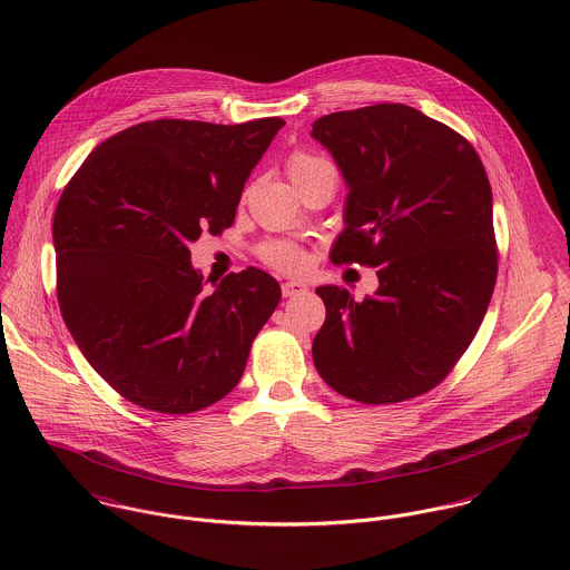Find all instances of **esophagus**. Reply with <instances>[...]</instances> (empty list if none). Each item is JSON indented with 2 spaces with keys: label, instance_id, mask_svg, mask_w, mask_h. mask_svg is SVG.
<instances>
[{
  "label": "esophagus",
  "instance_id": "obj_1",
  "mask_svg": "<svg viewBox=\"0 0 570 570\" xmlns=\"http://www.w3.org/2000/svg\"><path fill=\"white\" fill-rule=\"evenodd\" d=\"M308 288H306V284H302V282H284L282 284V293H284V297H295V295H304Z\"/></svg>",
  "mask_w": 570,
  "mask_h": 570
}]
</instances>
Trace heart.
Returning a JSON list of instances; mask_svg holds the SVG:
<instances>
[{"label": "heart", "instance_id": "1", "mask_svg": "<svg viewBox=\"0 0 570 570\" xmlns=\"http://www.w3.org/2000/svg\"><path fill=\"white\" fill-rule=\"evenodd\" d=\"M322 170H335V168L331 161L315 157V155H306V153H295L288 159V175H291L293 184H299L302 179H306L315 173H322ZM262 255H264L266 264H271L273 268L284 271V273H302L308 266V255L299 246H293L286 242H273V244L264 246Z\"/></svg>", "mask_w": 570, "mask_h": 570}]
</instances>
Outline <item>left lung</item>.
Masks as SVG:
<instances>
[{"label": "left lung", "mask_w": 570, "mask_h": 570, "mask_svg": "<svg viewBox=\"0 0 570 570\" xmlns=\"http://www.w3.org/2000/svg\"><path fill=\"white\" fill-rule=\"evenodd\" d=\"M348 195L335 264L380 266L364 302L320 286L313 342L322 380L362 404L438 386L473 342L498 279L493 190L475 148L406 104L331 112L311 130Z\"/></svg>", "instance_id": "left-lung-1"}]
</instances>
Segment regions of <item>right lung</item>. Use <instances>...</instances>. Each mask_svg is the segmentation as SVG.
Returning <instances> with one entry per match:
<instances>
[{
    "mask_svg": "<svg viewBox=\"0 0 570 570\" xmlns=\"http://www.w3.org/2000/svg\"><path fill=\"white\" fill-rule=\"evenodd\" d=\"M282 126V117L144 121L101 141L66 184L52 217L61 317L128 402L184 415L242 380L282 288L250 266L206 291L188 244L233 224Z\"/></svg>",
    "mask_w": 570,
    "mask_h": 570,
    "instance_id": "right-lung-1",
    "label": "right lung"
}]
</instances>
